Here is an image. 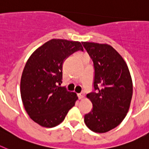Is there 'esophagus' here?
I'll return each instance as SVG.
<instances>
[{
  "mask_svg": "<svg viewBox=\"0 0 149 149\" xmlns=\"http://www.w3.org/2000/svg\"><path fill=\"white\" fill-rule=\"evenodd\" d=\"M78 97L79 99H83L85 97V93L84 92H81L80 94H78Z\"/></svg>",
  "mask_w": 149,
  "mask_h": 149,
  "instance_id": "esophagus-1",
  "label": "esophagus"
}]
</instances>
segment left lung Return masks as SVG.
<instances>
[{"label": "left lung", "instance_id": "1", "mask_svg": "<svg viewBox=\"0 0 149 149\" xmlns=\"http://www.w3.org/2000/svg\"><path fill=\"white\" fill-rule=\"evenodd\" d=\"M92 59L95 92L87 97L91 112L85 116L86 126L95 133H106L119 125L128 112L133 83L128 67L119 53L108 44L82 42Z\"/></svg>", "mask_w": 149, "mask_h": 149}]
</instances>
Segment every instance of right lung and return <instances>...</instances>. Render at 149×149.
<instances>
[{
	"mask_svg": "<svg viewBox=\"0 0 149 149\" xmlns=\"http://www.w3.org/2000/svg\"><path fill=\"white\" fill-rule=\"evenodd\" d=\"M79 50L83 51L80 42L52 39L27 61L21 78V97L28 116L40 126L61 124L78 99L76 93L58 85L64 60Z\"/></svg>",
	"mask_w": 149,
	"mask_h": 149,
	"instance_id": "1",
	"label": "right lung"
}]
</instances>
